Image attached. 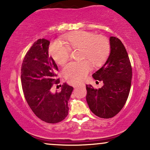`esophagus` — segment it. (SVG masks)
<instances>
[{"instance_id":"esophagus-1","label":"esophagus","mask_w":150,"mask_h":150,"mask_svg":"<svg viewBox=\"0 0 150 150\" xmlns=\"http://www.w3.org/2000/svg\"><path fill=\"white\" fill-rule=\"evenodd\" d=\"M78 86V84H74V86H73V87L74 88H77Z\"/></svg>"}]
</instances>
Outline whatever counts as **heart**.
<instances>
[{
	"label": "heart",
	"mask_w": 150,
	"mask_h": 150,
	"mask_svg": "<svg viewBox=\"0 0 150 150\" xmlns=\"http://www.w3.org/2000/svg\"><path fill=\"white\" fill-rule=\"evenodd\" d=\"M71 50H80L79 59L86 61L69 63L63 70L64 76L73 83L83 80L93 67L101 66L111 52L108 39L103 36H96L92 32L75 31L67 34L62 42L52 43L50 47L51 56L57 63L64 64L70 57Z\"/></svg>",
	"instance_id": "heart-1"
}]
</instances>
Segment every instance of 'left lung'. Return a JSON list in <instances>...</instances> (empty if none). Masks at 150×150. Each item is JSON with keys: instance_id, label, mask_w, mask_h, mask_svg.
Returning a JSON list of instances; mask_svg holds the SVG:
<instances>
[{"instance_id": "8db88e82", "label": "left lung", "mask_w": 150, "mask_h": 150, "mask_svg": "<svg viewBox=\"0 0 150 150\" xmlns=\"http://www.w3.org/2000/svg\"><path fill=\"white\" fill-rule=\"evenodd\" d=\"M111 53L100 70L93 74L95 80L103 81L99 89L86 85V100L94 114L103 119L116 116L122 109L129 94L132 78L130 60L121 40L110 37Z\"/></svg>"}]
</instances>
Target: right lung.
<instances>
[{"mask_svg": "<svg viewBox=\"0 0 150 150\" xmlns=\"http://www.w3.org/2000/svg\"><path fill=\"white\" fill-rule=\"evenodd\" d=\"M50 41L39 39L34 42L23 58L21 80L25 99L34 114L49 124L64 120L68 114V100L73 88L67 83L62 90L52 93L54 84H58V67L49 55Z\"/></svg>", "mask_w": 150, "mask_h": 150, "instance_id": "add662e5", "label": "right lung"}]
</instances>
